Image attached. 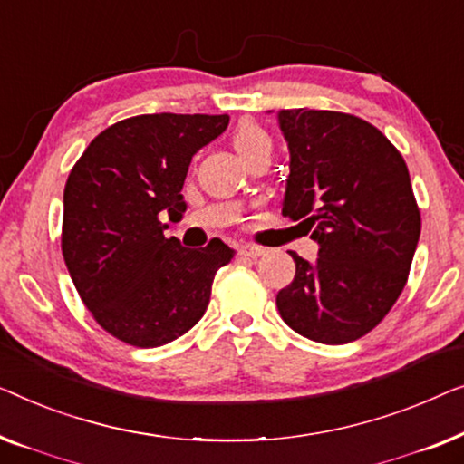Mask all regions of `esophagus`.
I'll return each mask as SVG.
<instances>
[{
    "mask_svg": "<svg viewBox=\"0 0 464 464\" xmlns=\"http://www.w3.org/2000/svg\"><path fill=\"white\" fill-rule=\"evenodd\" d=\"M265 247L263 246H254V244H244V246H239V254L241 256H246V258H260V256H265Z\"/></svg>",
    "mask_w": 464,
    "mask_h": 464,
    "instance_id": "esophagus-1",
    "label": "esophagus"
}]
</instances>
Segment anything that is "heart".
Returning a JSON list of instances; mask_svg holds the SVG:
<instances>
[{
	"mask_svg": "<svg viewBox=\"0 0 464 464\" xmlns=\"http://www.w3.org/2000/svg\"><path fill=\"white\" fill-rule=\"evenodd\" d=\"M233 147L239 153L241 160H246L247 155L260 149H271V139L256 121L252 120H241L233 130Z\"/></svg>",
	"mask_w": 464,
	"mask_h": 464,
	"instance_id": "heart-1",
	"label": "heart"
}]
</instances>
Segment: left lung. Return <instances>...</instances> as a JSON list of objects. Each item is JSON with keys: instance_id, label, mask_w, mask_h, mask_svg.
<instances>
[{"instance_id": "1", "label": "left lung", "mask_w": 464, "mask_h": 464, "mask_svg": "<svg viewBox=\"0 0 464 464\" xmlns=\"http://www.w3.org/2000/svg\"><path fill=\"white\" fill-rule=\"evenodd\" d=\"M290 176L284 217L319 244L315 263L290 256L296 276L279 290V315L324 344H344L382 322L408 282L420 210L408 166L362 117L317 109L279 111Z\"/></svg>"}]
</instances>
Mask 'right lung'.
Returning a JSON list of instances; mask_svg holds the SVG:
<instances>
[{"label":"right lung","instance_id":"obj_1","mask_svg":"<svg viewBox=\"0 0 464 464\" xmlns=\"http://www.w3.org/2000/svg\"><path fill=\"white\" fill-rule=\"evenodd\" d=\"M229 115L128 117L90 142L64 185L61 247L77 292L102 330L132 347L172 343L208 309L214 276L235 250L212 239L187 250L166 237L180 220L188 164Z\"/></svg>","mask_w":464,"mask_h":464}]
</instances>
